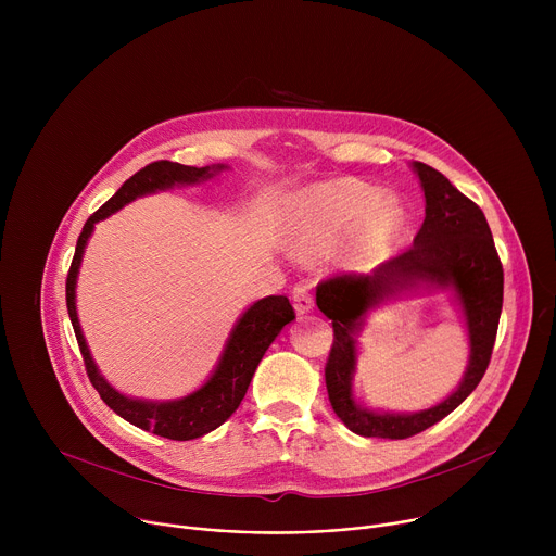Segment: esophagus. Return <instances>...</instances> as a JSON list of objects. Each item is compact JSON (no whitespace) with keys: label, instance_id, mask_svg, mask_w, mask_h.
Returning <instances> with one entry per match:
<instances>
[{"label":"esophagus","instance_id":"1","mask_svg":"<svg viewBox=\"0 0 556 556\" xmlns=\"http://www.w3.org/2000/svg\"><path fill=\"white\" fill-rule=\"evenodd\" d=\"M292 301H294V312H296L299 316H303V314L312 312V307H314V299H312V294H309V290H307L305 286L294 288V292H292Z\"/></svg>","mask_w":556,"mask_h":556}]
</instances>
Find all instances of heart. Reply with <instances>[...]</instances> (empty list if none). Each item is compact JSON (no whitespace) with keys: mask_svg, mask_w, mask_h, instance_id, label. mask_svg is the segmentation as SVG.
Returning a JSON list of instances; mask_svg holds the SVG:
<instances>
[{"mask_svg":"<svg viewBox=\"0 0 556 556\" xmlns=\"http://www.w3.org/2000/svg\"><path fill=\"white\" fill-rule=\"evenodd\" d=\"M405 226V202L358 178L314 185L292 200V247L301 255L334 251L350 237L352 257L367 264L382 257Z\"/></svg>","mask_w":556,"mask_h":556,"instance_id":"heart-1","label":"heart"}]
</instances>
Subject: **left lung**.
Masks as SVG:
<instances>
[{"instance_id": "left-lung-1", "label": "left lung", "mask_w": 556, "mask_h": 556, "mask_svg": "<svg viewBox=\"0 0 556 556\" xmlns=\"http://www.w3.org/2000/svg\"><path fill=\"white\" fill-rule=\"evenodd\" d=\"M425 191V222L414 247L369 275H339L316 288V305L332 319L334 343L326 365V384L334 414L365 438L405 440L457 409L480 384L497 337L504 270L482 208L462 195L440 172L412 163ZM448 289L463 314L469 337V365L456 391L438 406L393 415L363 408L353 395L357 362L355 337L364 316L401 293Z\"/></svg>"}]
</instances>
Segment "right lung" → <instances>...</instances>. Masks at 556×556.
<instances>
[{"label":"right lung","mask_w":556,"mask_h":556,"mask_svg":"<svg viewBox=\"0 0 556 556\" xmlns=\"http://www.w3.org/2000/svg\"><path fill=\"white\" fill-rule=\"evenodd\" d=\"M228 167L224 165H211V167H187L180 163H169V161H157L134 174L90 219L86 222L81 235H78L74 260L67 273L65 281V301H67V314L70 321L78 341V348H81L84 361L88 376L103 399V403L131 422L138 429L151 431L161 438L169 440H195L219 425H224L235 409L240 407L242 399L247 395V389L253 380V374L264 358L266 350L270 343L277 339V334L294 321V309L283 294H270L260 301H255L247 312H242L240 319L235 321L226 345L222 350V356L208 376V380L198 387L195 391L182 395V399L176 401H142V399H131V395L121 393L116 387H112L105 376L99 371L90 348L86 343L81 324H78V314H76V279H78V268H81L86 247L90 242V237L94 232V226L110 217L112 213L121 211L125 204L134 202L136 198L157 193V191H167L174 187H187V185H200L217 176Z\"/></svg>","instance_id":"obj_1"}]
</instances>
